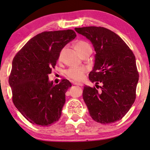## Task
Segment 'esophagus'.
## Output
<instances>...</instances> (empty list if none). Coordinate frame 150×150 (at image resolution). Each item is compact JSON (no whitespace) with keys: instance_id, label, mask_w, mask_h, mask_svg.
Returning <instances> with one entry per match:
<instances>
[{"instance_id":"esophagus-1","label":"esophagus","mask_w":150,"mask_h":150,"mask_svg":"<svg viewBox=\"0 0 150 150\" xmlns=\"http://www.w3.org/2000/svg\"><path fill=\"white\" fill-rule=\"evenodd\" d=\"M74 85H76V86H83V84L82 83H78V82H73Z\"/></svg>"}]
</instances>
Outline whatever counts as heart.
<instances>
[{
	"instance_id": "heart-1",
	"label": "heart",
	"mask_w": 150,
	"mask_h": 150,
	"mask_svg": "<svg viewBox=\"0 0 150 150\" xmlns=\"http://www.w3.org/2000/svg\"><path fill=\"white\" fill-rule=\"evenodd\" d=\"M74 48L78 53L80 54L81 57L86 52L91 51V48L90 44L84 41H78L76 42L74 44ZM61 57L62 52H60L59 56V60H61ZM86 72H87V69L84 67L71 68L66 72V74H67V76L71 80L75 81V82H80V81H82L84 78Z\"/></svg>"
}]
</instances>
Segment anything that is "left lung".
<instances>
[{
    "label": "left lung",
    "instance_id": "1",
    "mask_svg": "<svg viewBox=\"0 0 150 150\" xmlns=\"http://www.w3.org/2000/svg\"><path fill=\"white\" fill-rule=\"evenodd\" d=\"M75 30L93 44L95 64L89 78L91 82L102 84L99 91L95 87H83V99L90 116L103 125L117 122L127 113L136 99L139 74L134 54L117 34L108 29L89 26Z\"/></svg>",
    "mask_w": 150,
    "mask_h": 150
}]
</instances>
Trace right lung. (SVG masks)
<instances>
[{
    "instance_id": "right-lung-1",
    "label": "right lung",
    "mask_w": 150,
    "mask_h": 150,
    "mask_svg": "<svg viewBox=\"0 0 150 150\" xmlns=\"http://www.w3.org/2000/svg\"><path fill=\"white\" fill-rule=\"evenodd\" d=\"M76 36L72 30L44 31L34 36L15 55L8 82L15 107L29 122L41 127L59 120L71 83L54 85L48 75L61 50Z\"/></svg>"
}]
</instances>
